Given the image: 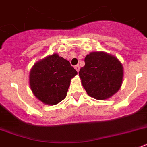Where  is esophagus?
<instances>
[{
	"instance_id": "34e87169",
	"label": "esophagus",
	"mask_w": 147,
	"mask_h": 147,
	"mask_svg": "<svg viewBox=\"0 0 147 147\" xmlns=\"http://www.w3.org/2000/svg\"><path fill=\"white\" fill-rule=\"evenodd\" d=\"M75 69H76V71H77L78 72V71H79V69H80V66L78 65H76V66H75Z\"/></svg>"
}]
</instances>
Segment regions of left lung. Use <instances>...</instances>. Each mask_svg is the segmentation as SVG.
Returning a JSON list of instances; mask_svg holds the SVG:
<instances>
[{
  "label": "left lung",
  "instance_id": "left-lung-1",
  "mask_svg": "<svg viewBox=\"0 0 147 147\" xmlns=\"http://www.w3.org/2000/svg\"><path fill=\"white\" fill-rule=\"evenodd\" d=\"M79 76L88 94L96 100H105L119 90L122 84L123 68L113 56L92 52L84 59Z\"/></svg>",
  "mask_w": 147,
  "mask_h": 147
}]
</instances>
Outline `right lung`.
Returning <instances> with one entry per match:
<instances>
[{"label": "right lung", "instance_id": "right-lung-1", "mask_svg": "<svg viewBox=\"0 0 147 147\" xmlns=\"http://www.w3.org/2000/svg\"><path fill=\"white\" fill-rule=\"evenodd\" d=\"M77 74L68 60L53 54L34 65L29 76L31 89L45 104H57L65 99L71 78Z\"/></svg>", "mask_w": 147, "mask_h": 147}]
</instances>
